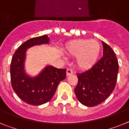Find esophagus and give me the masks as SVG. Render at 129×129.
I'll use <instances>...</instances> for the list:
<instances>
[{"label": "esophagus", "mask_w": 129, "mask_h": 129, "mask_svg": "<svg viewBox=\"0 0 129 129\" xmlns=\"http://www.w3.org/2000/svg\"><path fill=\"white\" fill-rule=\"evenodd\" d=\"M73 73V71L71 70V69H67V71H66V75H67V76L71 75H72Z\"/></svg>", "instance_id": "esophagus-1"}]
</instances>
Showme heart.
<instances>
[{"label":"heart","mask_w":129,"mask_h":129,"mask_svg":"<svg viewBox=\"0 0 129 129\" xmlns=\"http://www.w3.org/2000/svg\"><path fill=\"white\" fill-rule=\"evenodd\" d=\"M69 55L77 56L76 63L82 69H88L95 64L101 53V45L95 40H77L66 46Z\"/></svg>","instance_id":"b5f03b06"}]
</instances>
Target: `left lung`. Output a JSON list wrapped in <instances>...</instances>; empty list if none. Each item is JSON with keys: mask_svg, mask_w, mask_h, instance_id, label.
Here are the masks:
<instances>
[{"mask_svg": "<svg viewBox=\"0 0 129 129\" xmlns=\"http://www.w3.org/2000/svg\"><path fill=\"white\" fill-rule=\"evenodd\" d=\"M103 56L91 68L77 73L78 83L75 93L80 103L92 107L105 101L114 91L119 64L116 54L104 41Z\"/></svg>", "mask_w": 129, "mask_h": 129, "instance_id": "1", "label": "left lung"}]
</instances>
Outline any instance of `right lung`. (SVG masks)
I'll use <instances>...</instances> for the list:
<instances>
[{"mask_svg": "<svg viewBox=\"0 0 129 129\" xmlns=\"http://www.w3.org/2000/svg\"><path fill=\"white\" fill-rule=\"evenodd\" d=\"M47 35L31 38L18 47L13 54L10 66L11 83L21 100L29 105H43L51 100L60 82L66 76V69L47 66L36 77H28L24 71L26 50L32 46L48 43Z\"/></svg>", "mask_w": 129, "mask_h": 129, "instance_id": "1", "label": "right lung"}]
</instances>
